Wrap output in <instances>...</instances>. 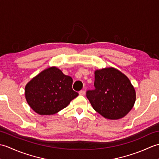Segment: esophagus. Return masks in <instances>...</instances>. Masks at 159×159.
Listing matches in <instances>:
<instances>
[{
  "label": "esophagus",
  "instance_id": "34e87169",
  "mask_svg": "<svg viewBox=\"0 0 159 159\" xmlns=\"http://www.w3.org/2000/svg\"><path fill=\"white\" fill-rule=\"evenodd\" d=\"M85 92L84 90H81L79 92V95L80 96H85Z\"/></svg>",
  "mask_w": 159,
  "mask_h": 159
}]
</instances>
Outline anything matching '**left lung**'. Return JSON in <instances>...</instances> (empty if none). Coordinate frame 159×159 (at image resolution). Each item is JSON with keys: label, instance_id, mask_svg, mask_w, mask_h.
I'll use <instances>...</instances> for the list:
<instances>
[{"label": "left lung", "instance_id": "8db88e82", "mask_svg": "<svg viewBox=\"0 0 159 159\" xmlns=\"http://www.w3.org/2000/svg\"><path fill=\"white\" fill-rule=\"evenodd\" d=\"M95 89L87 97L93 109L107 120L125 117L134 107L136 92L128 78L113 67L94 72Z\"/></svg>", "mask_w": 159, "mask_h": 159}]
</instances>
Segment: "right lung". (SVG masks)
<instances>
[{"instance_id": "add662e5", "label": "right lung", "mask_w": 159, "mask_h": 159, "mask_svg": "<svg viewBox=\"0 0 159 159\" xmlns=\"http://www.w3.org/2000/svg\"><path fill=\"white\" fill-rule=\"evenodd\" d=\"M73 80L55 66L33 77L25 86L26 102L40 116L54 115L67 107L79 93L72 89Z\"/></svg>"}]
</instances>
